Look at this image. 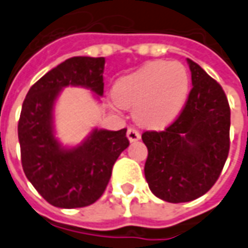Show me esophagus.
I'll return each instance as SVG.
<instances>
[{
  "label": "esophagus",
  "instance_id": "esophagus-1",
  "mask_svg": "<svg viewBox=\"0 0 248 248\" xmlns=\"http://www.w3.org/2000/svg\"><path fill=\"white\" fill-rule=\"evenodd\" d=\"M127 138H129L130 142H137L140 139V133H139L137 129H133V127H130L127 130Z\"/></svg>",
  "mask_w": 248,
  "mask_h": 248
}]
</instances>
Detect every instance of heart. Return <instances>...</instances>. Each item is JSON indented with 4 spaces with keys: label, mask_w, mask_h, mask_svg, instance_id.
<instances>
[{
    "label": "heart",
    "mask_w": 248,
    "mask_h": 248,
    "mask_svg": "<svg viewBox=\"0 0 248 248\" xmlns=\"http://www.w3.org/2000/svg\"><path fill=\"white\" fill-rule=\"evenodd\" d=\"M189 75L177 62H151L115 84L113 97L122 108L134 109L139 124L163 127L184 108Z\"/></svg>",
    "instance_id": "b5f03b06"
}]
</instances>
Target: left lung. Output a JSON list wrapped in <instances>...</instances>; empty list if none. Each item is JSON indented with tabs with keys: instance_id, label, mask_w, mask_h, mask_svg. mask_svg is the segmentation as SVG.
<instances>
[{
	"instance_id": "obj_1",
	"label": "left lung",
	"mask_w": 248,
	"mask_h": 248,
	"mask_svg": "<svg viewBox=\"0 0 248 248\" xmlns=\"http://www.w3.org/2000/svg\"><path fill=\"white\" fill-rule=\"evenodd\" d=\"M192 84L179 117L163 131H144V176L167 202H188L216 184L230 150V106L222 87L188 59Z\"/></svg>"
}]
</instances>
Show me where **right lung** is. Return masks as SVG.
Wrapping results in <instances>:
<instances>
[{"mask_svg": "<svg viewBox=\"0 0 248 248\" xmlns=\"http://www.w3.org/2000/svg\"><path fill=\"white\" fill-rule=\"evenodd\" d=\"M104 58L75 56L46 73L30 88L18 122L25 175L39 194L58 208L92 205L105 192L121 152L129 147L126 129H94L84 142L63 148L54 135L52 110L68 85L104 94Z\"/></svg>", "mask_w": 248, "mask_h": 248, "instance_id": "add662e5", "label": "right lung"}]
</instances>
